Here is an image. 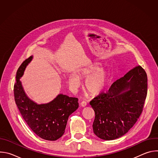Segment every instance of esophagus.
I'll return each instance as SVG.
<instances>
[{
  "label": "esophagus",
  "instance_id": "esophagus-1",
  "mask_svg": "<svg viewBox=\"0 0 158 158\" xmlns=\"http://www.w3.org/2000/svg\"><path fill=\"white\" fill-rule=\"evenodd\" d=\"M81 106L82 107H84L87 106V102H85V101H82L81 102Z\"/></svg>",
  "mask_w": 158,
  "mask_h": 158
}]
</instances>
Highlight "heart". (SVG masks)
Returning <instances> with one entry per match:
<instances>
[{"mask_svg":"<svg viewBox=\"0 0 158 158\" xmlns=\"http://www.w3.org/2000/svg\"><path fill=\"white\" fill-rule=\"evenodd\" d=\"M100 65L98 62H92L82 69L79 73L80 77L85 79L86 90L93 95L99 94L104 89L107 82V71L103 68H99ZM68 82L73 90L77 89L81 85L80 78L75 73L69 74Z\"/></svg>","mask_w":158,"mask_h":158,"instance_id":"b5f03b06","label":"heart"}]
</instances>
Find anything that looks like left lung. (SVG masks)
Instances as JSON below:
<instances>
[{"mask_svg":"<svg viewBox=\"0 0 158 158\" xmlns=\"http://www.w3.org/2000/svg\"><path fill=\"white\" fill-rule=\"evenodd\" d=\"M147 82L145 71L137 66L90 102L95 112L93 131L98 138L118 139L136 123L146 98Z\"/></svg>","mask_w":158,"mask_h":158,"instance_id":"8db88e82","label":"left lung"}]
</instances>
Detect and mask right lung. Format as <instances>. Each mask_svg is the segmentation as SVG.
<instances>
[{
    "mask_svg": "<svg viewBox=\"0 0 158 158\" xmlns=\"http://www.w3.org/2000/svg\"><path fill=\"white\" fill-rule=\"evenodd\" d=\"M32 59L31 56L24 60L17 71L14 87L15 101L22 118L35 134L45 140L56 141L64 134L69 116L78 108V99L59 94L45 104H37L31 99L20 79Z\"/></svg>",
    "mask_w": 158,
    "mask_h": 158,
    "instance_id": "1",
    "label": "right lung"
}]
</instances>
